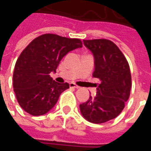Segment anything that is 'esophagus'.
Instances as JSON below:
<instances>
[{
  "mask_svg": "<svg viewBox=\"0 0 151 151\" xmlns=\"http://www.w3.org/2000/svg\"><path fill=\"white\" fill-rule=\"evenodd\" d=\"M70 86H71V87H73V88H77V89H78V88H79V86H77V85L74 84V83H70Z\"/></svg>",
  "mask_w": 151,
  "mask_h": 151,
  "instance_id": "34e87169",
  "label": "esophagus"
}]
</instances>
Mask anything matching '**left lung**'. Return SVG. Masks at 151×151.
Here are the masks:
<instances>
[{
  "label": "left lung",
  "mask_w": 151,
  "mask_h": 151,
  "mask_svg": "<svg viewBox=\"0 0 151 151\" xmlns=\"http://www.w3.org/2000/svg\"><path fill=\"white\" fill-rule=\"evenodd\" d=\"M93 55V78H98L96 95L79 105L83 117L93 123H103L117 117L129 100L131 74L129 63L113 42L106 39L83 40Z\"/></svg>",
  "instance_id": "obj_1"
}]
</instances>
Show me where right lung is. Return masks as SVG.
<instances>
[{
  "label": "right lung",
  "mask_w": 151,
  "mask_h": 151,
  "mask_svg": "<svg viewBox=\"0 0 151 151\" xmlns=\"http://www.w3.org/2000/svg\"><path fill=\"white\" fill-rule=\"evenodd\" d=\"M81 47L79 39L45 34L22 50L15 63L13 86L17 101L24 111L38 116L53 108L69 84L58 83L50 74L56 73L61 59L69 51Z\"/></svg>",
  "instance_id": "right-lung-1"
}]
</instances>
